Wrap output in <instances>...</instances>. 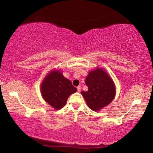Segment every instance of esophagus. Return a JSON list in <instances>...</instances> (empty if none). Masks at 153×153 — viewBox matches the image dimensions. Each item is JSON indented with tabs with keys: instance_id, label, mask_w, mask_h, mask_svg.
Here are the masks:
<instances>
[{
	"instance_id": "1",
	"label": "esophagus",
	"mask_w": 153,
	"mask_h": 153,
	"mask_svg": "<svg viewBox=\"0 0 153 153\" xmlns=\"http://www.w3.org/2000/svg\"><path fill=\"white\" fill-rule=\"evenodd\" d=\"M77 92H79L80 91H81V87H80V86H77Z\"/></svg>"
}]
</instances>
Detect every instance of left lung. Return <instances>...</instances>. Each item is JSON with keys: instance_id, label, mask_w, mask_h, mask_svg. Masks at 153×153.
I'll return each mask as SVG.
<instances>
[{"instance_id": "left-lung-1", "label": "left lung", "mask_w": 153, "mask_h": 153, "mask_svg": "<svg viewBox=\"0 0 153 153\" xmlns=\"http://www.w3.org/2000/svg\"><path fill=\"white\" fill-rule=\"evenodd\" d=\"M85 83L88 90L82 91V94L87 105L92 111L102 109L115 98V84L108 74L102 69L97 68L90 71Z\"/></svg>"}]
</instances>
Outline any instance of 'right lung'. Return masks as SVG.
<instances>
[{
  "label": "right lung",
  "mask_w": 153,
  "mask_h": 153,
  "mask_svg": "<svg viewBox=\"0 0 153 153\" xmlns=\"http://www.w3.org/2000/svg\"><path fill=\"white\" fill-rule=\"evenodd\" d=\"M40 90L44 100L56 110L63 108L69 96L77 91L70 80L57 70L51 71L45 77Z\"/></svg>",
  "instance_id": "1"
}]
</instances>
